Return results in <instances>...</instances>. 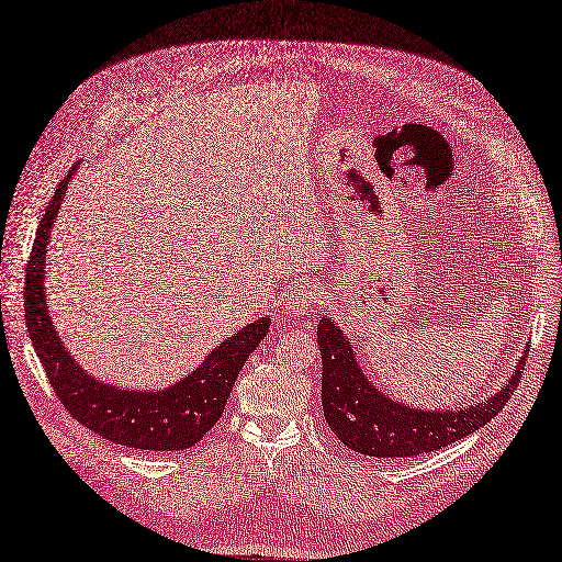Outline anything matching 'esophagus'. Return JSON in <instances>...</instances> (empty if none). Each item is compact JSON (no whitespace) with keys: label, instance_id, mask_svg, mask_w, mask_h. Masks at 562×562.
Returning <instances> with one entry per match:
<instances>
[{"label":"esophagus","instance_id":"obj_1","mask_svg":"<svg viewBox=\"0 0 562 562\" xmlns=\"http://www.w3.org/2000/svg\"><path fill=\"white\" fill-rule=\"evenodd\" d=\"M318 304H323V293L318 290V285L316 283H302L293 293V297L285 302L283 316L288 321L308 316L314 312V308H318Z\"/></svg>","mask_w":562,"mask_h":562}]
</instances>
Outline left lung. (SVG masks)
<instances>
[{"label": "left lung", "mask_w": 562, "mask_h": 562, "mask_svg": "<svg viewBox=\"0 0 562 562\" xmlns=\"http://www.w3.org/2000/svg\"><path fill=\"white\" fill-rule=\"evenodd\" d=\"M318 346L323 358L321 402L330 430L344 447L374 458H409L451 447L453 441L472 435L481 425L505 409L520 381L526 353L520 356L509 383L497 395L470 409L420 412L385 397L367 381L356 351L339 327L323 318L318 323Z\"/></svg>", "instance_id": "obj_1"}]
</instances>
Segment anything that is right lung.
I'll return each mask as SVG.
<instances>
[{
	"label": "right lung",
	"instance_id": "right-lung-1",
	"mask_svg": "<svg viewBox=\"0 0 562 562\" xmlns=\"http://www.w3.org/2000/svg\"><path fill=\"white\" fill-rule=\"evenodd\" d=\"M69 177L60 181L46 206L25 269V321L34 351L57 400L94 435L144 451H186L195 447L221 420L246 358L267 337L269 318H258L235 337L225 339L195 372L160 393L121 391L88 376L57 339L44 297L46 246Z\"/></svg>",
	"mask_w": 562,
	"mask_h": 562
}]
</instances>
